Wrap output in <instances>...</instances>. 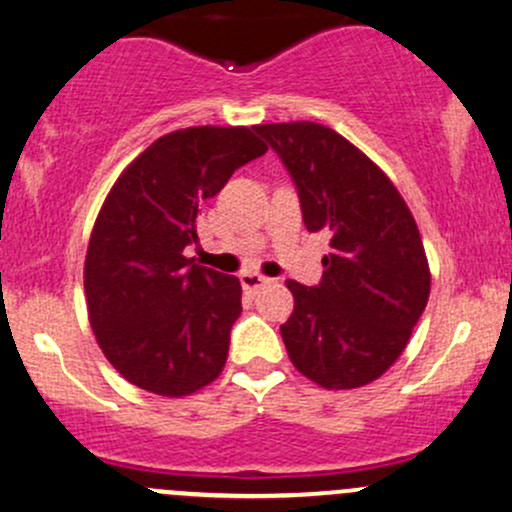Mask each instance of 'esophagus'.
Masks as SVG:
<instances>
[{
    "instance_id": "1",
    "label": "esophagus",
    "mask_w": 512,
    "mask_h": 512,
    "mask_svg": "<svg viewBox=\"0 0 512 512\" xmlns=\"http://www.w3.org/2000/svg\"><path fill=\"white\" fill-rule=\"evenodd\" d=\"M267 282H270V279L262 277V274H257V272L240 274V284H242V289H245L247 294H257L262 287H265Z\"/></svg>"
}]
</instances>
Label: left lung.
<instances>
[{
    "instance_id": "left-lung-1",
    "label": "left lung",
    "mask_w": 512,
    "mask_h": 512,
    "mask_svg": "<svg viewBox=\"0 0 512 512\" xmlns=\"http://www.w3.org/2000/svg\"><path fill=\"white\" fill-rule=\"evenodd\" d=\"M255 132L292 174L306 230L331 235L319 287L287 282L294 311L279 331L289 360L326 390L373 383L410 343L432 287L410 208L385 171L336 129L272 122Z\"/></svg>"
}]
</instances>
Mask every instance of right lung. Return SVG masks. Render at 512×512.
<instances>
[{"instance_id": "1", "label": "right lung", "mask_w": 512, "mask_h": 512, "mask_svg": "<svg viewBox=\"0 0 512 512\" xmlns=\"http://www.w3.org/2000/svg\"><path fill=\"white\" fill-rule=\"evenodd\" d=\"M265 152L255 127L176 129L107 193L85 255V301L95 341L127 383L186 397L223 373L242 287L186 252L203 203Z\"/></svg>"}]
</instances>
